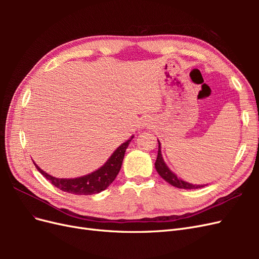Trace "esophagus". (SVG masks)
<instances>
[{
    "label": "esophagus",
    "instance_id": "1",
    "mask_svg": "<svg viewBox=\"0 0 259 259\" xmlns=\"http://www.w3.org/2000/svg\"><path fill=\"white\" fill-rule=\"evenodd\" d=\"M149 125H150V121H149V120H145V121L143 122V125H142V126H144V127H148Z\"/></svg>",
    "mask_w": 259,
    "mask_h": 259
}]
</instances>
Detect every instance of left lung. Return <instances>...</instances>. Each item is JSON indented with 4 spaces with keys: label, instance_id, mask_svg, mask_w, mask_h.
<instances>
[{
    "label": "left lung",
    "instance_id": "1",
    "mask_svg": "<svg viewBox=\"0 0 259 259\" xmlns=\"http://www.w3.org/2000/svg\"><path fill=\"white\" fill-rule=\"evenodd\" d=\"M158 142H159V140H158ZM154 165H155V169L159 173V175L164 180H165V182H167L168 184H170L171 186H174L176 188H180V189H199V188L206 186V185H193V184H190V183H187V182H185V180L177 177V175L175 173H173V171H171L167 167L165 162H164V160L162 158L160 142H159L158 158H156Z\"/></svg>",
    "mask_w": 259,
    "mask_h": 259
}]
</instances>
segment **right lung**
<instances>
[{"label": "right lung", "instance_id": "right-lung-1", "mask_svg": "<svg viewBox=\"0 0 259 259\" xmlns=\"http://www.w3.org/2000/svg\"><path fill=\"white\" fill-rule=\"evenodd\" d=\"M133 137L134 136H132L120 147H117L116 150L111 154L110 158L108 159V161L103 166L85 176L76 178H56L51 176L48 173H45V171L38 167L34 162L33 163L37 170L40 171L46 179L50 180L51 184H53L55 187L59 188L62 191L77 195H90L99 193L107 189L115 179L116 175L119 174L125 151H126Z\"/></svg>", "mask_w": 259, "mask_h": 259}]
</instances>
